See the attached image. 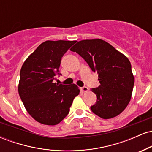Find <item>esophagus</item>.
Masks as SVG:
<instances>
[{
	"mask_svg": "<svg viewBox=\"0 0 152 152\" xmlns=\"http://www.w3.org/2000/svg\"><path fill=\"white\" fill-rule=\"evenodd\" d=\"M81 90L83 92H87L88 91V87L83 86V87H82V88H81Z\"/></svg>",
	"mask_w": 152,
	"mask_h": 152,
	"instance_id": "1",
	"label": "esophagus"
}]
</instances>
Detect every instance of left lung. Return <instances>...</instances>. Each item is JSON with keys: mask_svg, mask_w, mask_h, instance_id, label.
Returning <instances> with one entry per match:
<instances>
[{"mask_svg": "<svg viewBox=\"0 0 152 152\" xmlns=\"http://www.w3.org/2000/svg\"><path fill=\"white\" fill-rule=\"evenodd\" d=\"M70 50L79 54L99 75L100 86L91 88L97 97L91 111L104 119L121 114L130 102L134 84L129 60L99 38L78 41Z\"/></svg>", "mask_w": 152, "mask_h": 152, "instance_id": "1", "label": "left lung"}]
</instances>
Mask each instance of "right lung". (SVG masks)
<instances>
[{
  "label": "right lung",
  "mask_w": 152,
  "mask_h": 152,
  "mask_svg": "<svg viewBox=\"0 0 152 152\" xmlns=\"http://www.w3.org/2000/svg\"><path fill=\"white\" fill-rule=\"evenodd\" d=\"M76 41H46L26 58L20 72L18 94L36 121L56 125L69 114L80 90L76 84L53 83L64 53Z\"/></svg>",
  "instance_id": "obj_1"
}]
</instances>
